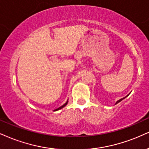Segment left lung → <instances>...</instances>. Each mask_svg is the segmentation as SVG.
<instances>
[{"instance_id":"obj_1","label":"left lung","mask_w":149,"mask_h":149,"mask_svg":"<svg viewBox=\"0 0 149 149\" xmlns=\"http://www.w3.org/2000/svg\"><path fill=\"white\" fill-rule=\"evenodd\" d=\"M128 95H129V94H128V95H126V97H123V98H122V99H120V100H118V101H117V102L116 103H115V104H118V103H119V102H121V101H122L123 100H124V99H125L126 97H128Z\"/></svg>"}]
</instances>
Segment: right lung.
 I'll return each instance as SVG.
<instances>
[{"mask_svg":"<svg viewBox=\"0 0 149 149\" xmlns=\"http://www.w3.org/2000/svg\"><path fill=\"white\" fill-rule=\"evenodd\" d=\"M68 101H67V102H66L65 104H63V106H61V107H59V108H56V109H55V110H54V111H58V110H60V109H61L62 108H63V107H65V106L67 105V104H68Z\"/></svg>","mask_w":149,"mask_h":149,"instance_id":"add662e5","label":"right lung"}]
</instances>
